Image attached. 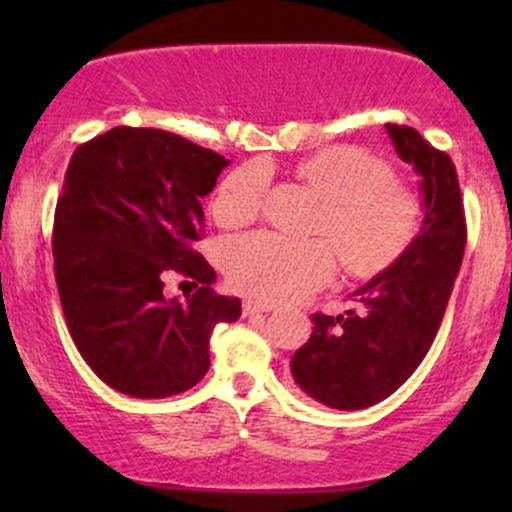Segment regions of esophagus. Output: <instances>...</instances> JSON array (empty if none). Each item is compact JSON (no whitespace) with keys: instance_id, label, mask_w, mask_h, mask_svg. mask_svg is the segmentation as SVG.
I'll return each mask as SVG.
<instances>
[{"instance_id":"1","label":"esophagus","mask_w":512,"mask_h":512,"mask_svg":"<svg viewBox=\"0 0 512 512\" xmlns=\"http://www.w3.org/2000/svg\"><path fill=\"white\" fill-rule=\"evenodd\" d=\"M274 308H276L274 303L257 301V298H248V301L243 303V315H245V317H252V315H264V313H272Z\"/></svg>"}]
</instances>
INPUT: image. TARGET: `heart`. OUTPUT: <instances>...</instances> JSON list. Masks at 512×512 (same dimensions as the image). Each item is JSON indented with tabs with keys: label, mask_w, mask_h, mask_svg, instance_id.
Wrapping results in <instances>:
<instances>
[{
	"label": "heart",
	"mask_w": 512,
	"mask_h": 512,
	"mask_svg": "<svg viewBox=\"0 0 512 512\" xmlns=\"http://www.w3.org/2000/svg\"><path fill=\"white\" fill-rule=\"evenodd\" d=\"M296 173L327 199L317 231L330 237L286 238L257 231L231 238L223 267L236 289L264 301H293L322 289L337 274L340 250L351 274L373 276L409 248L421 223V199L392 170L354 146H330L298 163ZM272 173L245 163L221 182L214 214L223 226L255 221L267 204Z\"/></svg>",
	"instance_id": "obj_1"
}]
</instances>
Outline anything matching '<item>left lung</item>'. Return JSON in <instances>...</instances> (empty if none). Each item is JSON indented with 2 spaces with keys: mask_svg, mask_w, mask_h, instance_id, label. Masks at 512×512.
Here are the masks:
<instances>
[{
  "mask_svg": "<svg viewBox=\"0 0 512 512\" xmlns=\"http://www.w3.org/2000/svg\"><path fill=\"white\" fill-rule=\"evenodd\" d=\"M402 161L421 175L424 226L385 272L354 293L356 310L315 313L291 358L296 385L332 409H366L419 368L436 339L460 272L467 223L452 158L407 125H385Z\"/></svg>",
  "mask_w": 512,
  "mask_h": 512,
  "instance_id": "8db88e82",
  "label": "left lung"
}]
</instances>
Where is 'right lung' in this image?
<instances>
[{
    "label": "right lung",
    "mask_w": 512,
    "mask_h": 512,
    "mask_svg": "<svg viewBox=\"0 0 512 512\" xmlns=\"http://www.w3.org/2000/svg\"><path fill=\"white\" fill-rule=\"evenodd\" d=\"M226 166L216 151L151 127L110 129L69 161L52 226L57 291L79 354L122 395L195 387L214 327L240 317L238 298L211 289L216 272L195 250L202 197ZM170 273L198 291L168 302Z\"/></svg>",
    "instance_id": "right-lung-1"
}]
</instances>
